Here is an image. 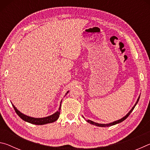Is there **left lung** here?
<instances>
[{"mask_svg": "<svg viewBox=\"0 0 150 150\" xmlns=\"http://www.w3.org/2000/svg\"><path fill=\"white\" fill-rule=\"evenodd\" d=\"M139 98H138V100H137V102H136V103L135 104V105H134V106H133V108L131 109V110L127 114V115L124 116V117H123L122 118H121V119H120V120H116V121H115V122H112V123H110V124H98V123H96V122H93V121H91V120H87L88 123H90V124H93V125H95V126H100V127H106V126H112V125H115V124H118V123H120V122H122V121H124V120H125V119H126L128 117V116L130 115V113L132 112V110H134V108H135V106H136V104L138 103V100H139Z\"/></svg>", "mask_w": 150, "mask_h": 150, "instance_id": "8db88e82", "label": "left lung"}]
</instances>
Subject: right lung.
Returning a JSON list of instances; mask_svg holds the SVG:
<instances>
[{
  "label": "right lung",
  "mask_w": 150,
  "mask_h": 150,
  "mask_svg": "<svg viewBox=\"0 0 150 150\" xmlns=\"http://www.w3.org/2000/svg\"><path fill=\"white\" fill-rule=\"evenodd\" d=\"M12 106H13V108L17 115H18L22 119V120L26 121V122H29V123L35 124V125H43V124L54 122L56 121L57 120L58 118H59V115H60L61 105H60V107L59 108V110L57 111L54 114V115H51L50 116H47V117L41 118H32V117H30V116H28L26 115H24V114L21 113L19 110H18L17 108H16V107H15L13 105H12Z\"/></svg>",
  "instance_id": "obj_1"
}]
</instances>
